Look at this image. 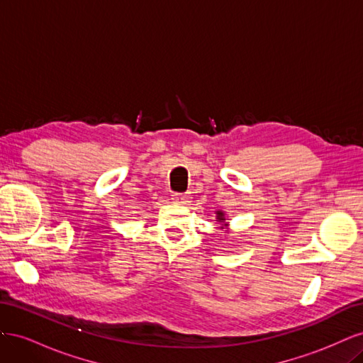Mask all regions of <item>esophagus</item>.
<instances>
[{
	"instance_id": "34e87169",
	"label": "esophagus",
	"mask_w": 363,
	"mask_h": 363,
	"mask_svg": "<svg viewBox=\"0 0 363 363\" xmlns=\"http://www.w3.org/2000/svg\"><path fill=\"white\" fill-rule=\"evenodd\" d=\"M172 201L179 203V204H188V203H191V196L188 194L175 192V194H172Z\"/></svg>"
}]
</instances>
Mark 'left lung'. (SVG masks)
Returning <instances> with one entry per match:
<instances>
[{
  "instance_id": "8db88e82",
  "label": "left lung",
  "mask_w": 363,
  "mask_h": 363,
  "mask_svg": "<svg viewBox=\"0 0 363 363\" xmlns=\"http://www.w3.org/2000/svg\"><path fill=\"white\" fill-rule=\"evenodd\" d=\"M218 219H219V221H224V213L223 212H218Z\"/></svg>"
}]
</instances>
